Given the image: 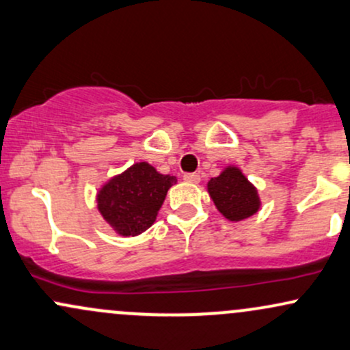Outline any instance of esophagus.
Masks as SVG:
<instances>
[{
  "label": "esophagus",
  "mask_w": 350,
  "mask_h": 350,
  "mask_svg": "<svg viewBox=\"0 0 350 350\" xmlns=\"http://www.w3.org/2000/svg\"><path fill=\"white\" fill-rule=\"evenodd\" d=\"M183 180H185V182H188V183H200L201 176L198 174H185Z\"/></svg>",
  "instance_id": "esophagus-1"
}]
</instances>
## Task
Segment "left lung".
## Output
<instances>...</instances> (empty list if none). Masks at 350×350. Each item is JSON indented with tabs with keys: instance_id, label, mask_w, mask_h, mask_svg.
<instances>
[{
	"instance_id": "8db88e82",
	"label": "left lung",
	"mask_w": 350,
	"mask_h": 350,
	"mask_svg": "<svg viewBox=\"0 0 350 350\" xmlns=\"http://www.w3.org/2000/svg\"><path fill=\"white\" fill-rule=\"evenodd\" d=\"M208 193L215 201L217 211L229 221H242L256 215L260 198L252 183L245 178L241 168L229 165L208 182Z\"/></svg>"
}]
</instances>
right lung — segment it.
Segmentation results:
<instances>
[{"mask_svg":"<svg viewBox=\"0 0 350 350\" xmlns=\"http://www.w3.org/2000/svg\"><path fill=\"white\" fill-rule=\"evenodd\" d=\"M174 175H162L150 163L137 162L100 188L98 211L119 236L134 237L154 224Z\"/></svg>","mask_w":350,"mask_h":350,"instance_id":"right-lung-1","label":"right lung"}]
</instances>
